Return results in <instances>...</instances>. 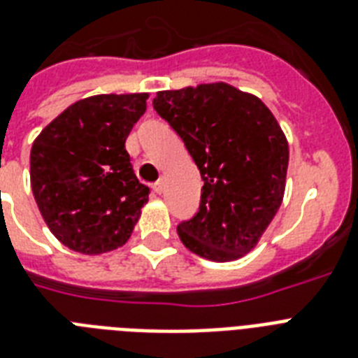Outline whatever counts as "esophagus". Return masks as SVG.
<instances>
[{
    "instance_id": "obj_1",
    "label": "esophagus",
    "mask_w": 358,
    "mask_h": 358,
    "mask_svg": "<svg viewBox=\"0 0 358 358\" xmlns=\"http://www.w3.org/2000/svg\"><path fill=\"white\" fill-rule=\"evenodd\" d=\"M163 189H165V182H163V180H157L156 184H154V191H156V193H163Z\"/></svg>"
}]
</instances>
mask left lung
<instances>
[{"label": "left lung", "instance_id": "1", "mask_svg": "<svg viewBox=\"0 0 358 358\" xmlns=\"http://www.w3.org/2000/svg\"><path fill=\"white\" fill-rule=\"evenodd\" d=\"M154 109L182 137L204 180L201 206L178 224L201 258L238 260L255 249L282 204L288 141L260 98L217 81L159 91Z\"/></svg>", "mask_w": 358, "mask_h": 358}]
</instances>
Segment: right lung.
I'll return each instance as SVG.
<instances>
[{
	"instance_id": "add662e5",
	"label": "right lung",
	"mask_w": 358,
	"mask_h": 358,
	"mask_svg": "<svg viewBox=\"0 0 358 358\" xmlns=\"http://www.w3.org/2000/svg\"><path fill=\"white\" fill-rule=\"evenodd\" d=\"M148 92L96 94L64 109L33 141L31 189L52 234L81 255L122 247L148 202L124 143Z\"/></svg>"
}]
</instances>
